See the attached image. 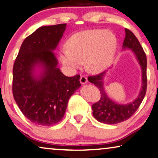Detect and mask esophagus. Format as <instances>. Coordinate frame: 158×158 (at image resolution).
I'll return each instance as SVG.
<instances>
[{
  "instance_id": "obj_1",
  "label": "esophagus",
  "mask_w": 158,
  "mask_h": 158,
  "mask_svg": "<svg viewBox=\"0 0 158 158\" xmlns=\"http://www.w3.org/2000/svg\"><path fill=\"white\" fill-rule=\"evenodd\" d=\"M88 80H87V78L84 76H81L80 77V82H81V84H85L87 83Z\"/></svg>"
}]
</instances>
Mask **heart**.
Wrapping results in <instances>:
<instances>
[{"label": "heart", "instance_id": "heart-1", "mask_svg": "<svg viewBox=\"0 0 158 158\" xmlns=\"http://www.w3.org/2000/svg\"><path fill=\"white\" fill-rule=\"evenodd\" d=\"M117 39L106 30H86L73 35L67 48L60 49L59 57L66 69L74 72L84 62L89 71L98 73L112 64L116 55Z\"/></svg>", "mask_w": 158, "mask_h": 158}]
</instances>
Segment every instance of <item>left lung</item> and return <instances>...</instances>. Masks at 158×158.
<instances>
[{
  "label": "left lung",
  "mask_w": 158,
  "mask_h": 158,
  "mask_svg": "<svg viewBox=\"0 0 158 158\" xmlns=\"http://www.w3.org/2000/svg\"><path fill=\"white\" fill-rule=\"evenodd\" d=\"M123 50L131 49L139 64L142 72V84L139 94L135 99L128 103H118L110 98L104 88L105 76L108 70L94 77H89L88 80L94 84L101 92V98L92 105L93 116L98 121L106 124H116L128 119L139 108L145 97L147 89V58L138 40L131 30L125 29ZM111 68V67H110Z\"/></svg>",
  "instance_id": "obj_1"
}]
</instances>
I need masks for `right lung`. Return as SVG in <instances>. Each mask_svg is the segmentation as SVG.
Returning a JSON list of instances; mask_svg holds the SVG:
<instances>
[{
  "label": "right lung",
  "mask_w": 158,
  "mask_h": 158,
  "mask_svg": "<svg viewBox=\"0 0 158 158\" xmlns=\"http://www.w3.org/2000/svg\"><path fill=\"white\" fill-rule=\"evenodd\" d=\"M66 26L39 27L23 41L14 63V99L23 115L37 125L58 123L69 98L81 86L79 75L69 77L60 71L53 52Z\"/></svg>",
  "instance_id": "obj_1"
}]
</instances>
